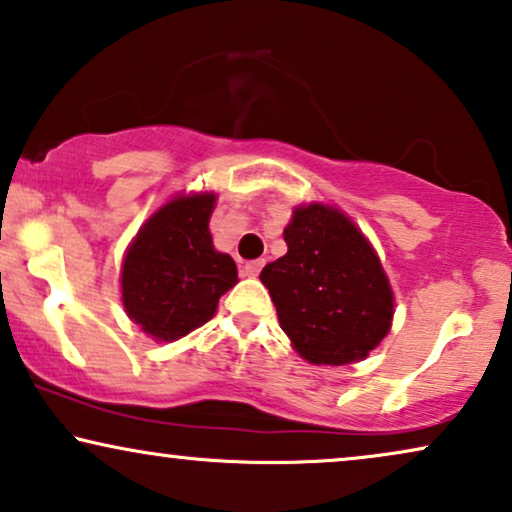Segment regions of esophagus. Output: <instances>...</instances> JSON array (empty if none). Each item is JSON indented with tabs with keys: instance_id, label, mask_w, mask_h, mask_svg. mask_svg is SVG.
<instances>
[{
	"instance_id": "1",
	"label": "esophagus",
	"mask_w": 512,
	"mask_h": 512,
	"mask_svg": "<svg viewBox=\"0 0 512 512\" xmlns=\"http://www.w3.org/2000/svg\"><path fill=\"white\" fill-rule=\"evenodd\" d=\"M262 267H264V260L248 262V264H245V267H243V276H248V278H255V276H260Z\"/></svg>"
}]
</instances>
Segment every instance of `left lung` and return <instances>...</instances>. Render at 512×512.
<instances>
[{
  "label": "left lung",
  "instance_id": "1",
  "mask_svg": "<svg viewBox=\"0 0 512 512\" xmlns=\"http://www.w3.org/2000/svg\"><path fill=\"white\" fill-rule=\"evenodd\" d=\"M283 238L288 252L262 269L278 323L314 366L366 359L390 333L394 293L383 262L335 205H297Z\"/></svg>",
  "mask_w": 512,
  "mask_h": 512
}]
</instances>
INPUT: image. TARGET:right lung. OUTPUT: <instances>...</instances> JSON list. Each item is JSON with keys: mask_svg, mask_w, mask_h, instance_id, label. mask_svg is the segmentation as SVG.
Instances as JSON below:
<instances>
[{"mask_svg": "<svg viewBox=\"0 0 512 512\" xmlns=\"http://www.w3.org/2000/svg\"><path fill=\"white\" fill-rule=\"evenodd\" d=\"M217 196L179 193L141 224L120 269L122 307L141 331L174 342L208 323L238 283L236 262L212 245Z\"/></svg>", "mask_w": 512, "mask_h": 512, "instance_id": "add662e5", "label": "right lung"}]
</instances>
